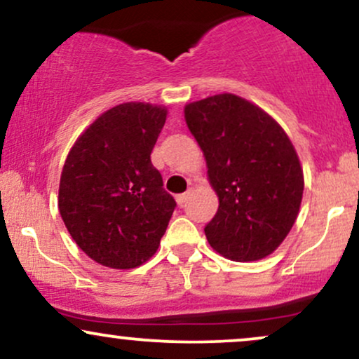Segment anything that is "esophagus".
<instances>
[{
    "mask_svg": "<svg viewBox=\"0 0 359 359\" xmlns=\"http://www.w3.org/2000/svg\"><path fill=\"white\" fill-rule=\"evenodd\" d=\"M189 196H191V189H189L187 192H184V194H179V196L175 197V199H177V204H179V205H184V204H185V201L189 199Z\"/></svg>",
    "mask_w": 359,
    "mask_h": 359,
    "instance_id": "obj_1",
    "label": "esophagus"
}]
</instances>
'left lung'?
Masks as SVG:
<instances>
[{
  "label": "left lung",
  "instance_id": "left-lung-1",
  "mask_svg": "<svg viewBox=\"0 0 359 359\" xmlns=\"http://www.w3.org/2000/svg\"><path fill=\"white\" fill-rule=\"evenodd\" d=\"M184 113L219 197L204 228L209 245L233 262L269 257L302 203L304 174L294 145L273 118L234 94L191 102Z\"/></svg>",
  "mask_w": 359,
  "mask_h": 359
}]
</instances>
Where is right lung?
Masks as SVG:
<instances>
[{
	"mask_svg": "<svg viewBox=\"0 0 359 359\" xmlns=\"http://www.w3.org/2000/svg\"><path fill=\"white\" fill-rule=\"evenodd\" d=\"M165 119V108L147 102L114 106L77 138L62 168L65 228L109 269H135L154 257L177 205L150 160Z\"/></svg>",
	"mask_w": 359,
	"mask_h": 359,
	"instance_id": "obj_1",
	"label": "right lung"
}]
</instances>
